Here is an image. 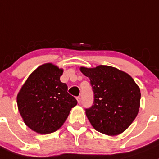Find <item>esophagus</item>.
I'll list each match as a JSON object with an SVG mask.
<instances>
[{
    "instance_id": "1",
    "label": "esophagus",
    "mask_w": 159,
    "mask_h": 159,
    "mask_svg": "<svg viewBox=\"0 0 159 159\" xmlns=\"http://www.w3.org/2000/svg\"><path fill=\"white\" fill-rule=\"evenodd\" d=\"M76 100L77 101H78V103H80V101H81V98L80 96L79 97H76Z\"/></svg>"
}]
</instances>
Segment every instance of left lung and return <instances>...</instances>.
Here are the masks:
<instances>
[{
	"instance_id": "left-lung-1",
	"label": "left lung",
	"mask_w": 159,
	"mask_h": 159,
	"mask_svg": "<svg viewBox=\"0 0 159 159\" xmlns=\"http://www.w3.org/2000/svg\"><path fill=\"white\" fill-rule=\"evenodd\" d=\"M80 71L90 79L93 93V105L85 108L93 127L110 136L126 130L140 108V88L132 77L108 66L81 67Z\"/></svg>"
}]
</instances>
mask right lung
<instances>
[{"label":"right lung","instance_id":"right-lung-1","mask_svg":"<svg viewBox=\"0 0 159 159\" xmlns=\"http://www.w3.org/2000/svg\"><path fill=\"white\" fill-rule=\"evenodd\" d=\"M63 70L48 63L37 68L17 96L19 111L26 126L41 134L58 130L77 101L60 81Z\"/></svg>","mask_w":159,"mask_h":159}]
</instances>
